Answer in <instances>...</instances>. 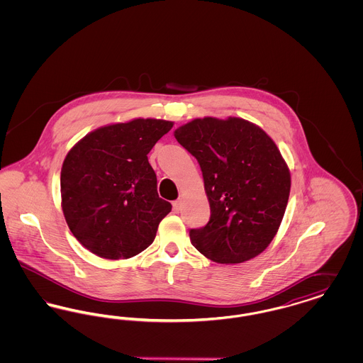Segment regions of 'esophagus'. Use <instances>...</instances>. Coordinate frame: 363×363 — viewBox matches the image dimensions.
<instances>
[{
  "mask_svg": "<svg viewBox=\"0 0 363 363\" xmlns=\"http://www.w3.org/2000/svg\"><path fill=\"white\" fill-rule=\"evenodd\" d=\"M173 209L175 213H178L181 211V200H177L173 203Z\"/></svg>",
  "mask_w": 363,
  "mask_h": 363,
  "instance_id": "esophagus-1",
  "label": "esophagus"
}]
</instances>
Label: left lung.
I'll return each mask as SVG.
<instances>
[{
  "mask_svg": "<svg viewBox=\"0 0 363 363\" xmlns=\"http://www.w3.org/2000/svg\"><path fill=\"white\" fill-rule=\"evenodd\" d=\"M201 167L211 218L190 230L191 245L219 264L262 253L277 235L291 175L275 141L238 117L196 118L174 130Z\"/></svg>",
  "mask_w": 363,
  "mask_h": 363,
  "instance_id": "left-lung-1",
  "label": "left lung"
}]
</instances>
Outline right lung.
<instances>
[{
    "label": "right lung",
    "mask_w": 363,
    "mask_h": 363,
    "mask_svg": "<svg viewBox=\"0 0 363 363\" xmlns=\"http://www.w3.org/2000/svg\"><path fill=\"white\" fill-rule=\"evenodd\" d=\"M174 122L135 118L89 132L61 169V207L74 238L107 259L147 249L172 204L159 197L148 154Z\"/></svg>",
    "instance_id": "obj_1"
}]
</instances>
